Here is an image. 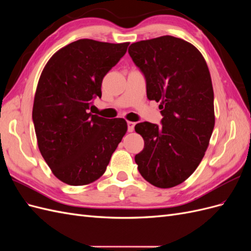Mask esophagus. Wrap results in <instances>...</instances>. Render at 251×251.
<instances>
[{"label":"esophagus","mask_w":251,"mask_h":251,"mask_svg":"<svg viewBox=\"0 0 251 251\" xmlns=\"http://www.w3.org/2000/svg\"><path fill=\"white\" fill-rule=\"evenodd\" d=\"M134 127H135V123H133V121H127V131L133 132Z\"/></svg>","instance_id":"34e87169"}]
</instances>
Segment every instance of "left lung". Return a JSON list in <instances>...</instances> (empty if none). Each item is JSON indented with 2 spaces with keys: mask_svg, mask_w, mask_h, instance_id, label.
<instances>
[{
  "mask_svg": "<svg viewBox=\"0 0 251 251\" xmlns=\"http://www.w3.org/2000/svg\"><path fill=\"white\" fill-rule=\"evenodd\" d=\"M128 54L146 77L148 98L160 101L163 116L162 126H135L144 140L135 162L151 184L174 187L198 168L215 126L207 64L194 45L171 35L133 43Z\"/></svg>",
  "mask_w": 251,
  "mask_h": 251,
  "instance_id": "obj_1",
  "label": "left lung"
}]
</instances>
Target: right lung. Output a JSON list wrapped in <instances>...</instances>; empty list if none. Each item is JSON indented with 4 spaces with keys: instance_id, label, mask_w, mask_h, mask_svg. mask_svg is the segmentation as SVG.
<instances>
[{
    "instance_id": "right-lung-1",
    "label": "right lung",
    "mask_w": 251,
    "mask_h": 251,
    "mask_svg": "<svg viewBox=\"0 0 251 251\" xmlns=\"http://www.w3.org/2000/svg\"><path fill=\"white\" fill-rule=\"evenodd\" d=\"M128 44L78 40L55 52L44 68L32 119L41 154L64 183L86 185L100 178L126 133L124 118L100 117L89 109Z\"/></svg>"
}]
</instances>
